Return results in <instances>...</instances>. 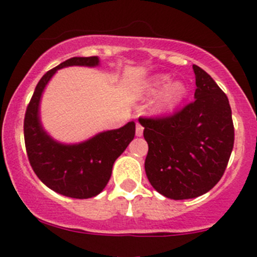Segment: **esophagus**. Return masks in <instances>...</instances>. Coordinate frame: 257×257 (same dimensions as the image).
<instances>
[{
	"label": "esophagus",
	"instance_id": "1",
	"mask_svg": "<svg viewBox=\"0 0 257 257\" xmlns=\"http://www.w3.org/2000/svg\"><path fill=\"white\" fill-rule=\"evenodd\" d=\"M143 131H144L143 126H142L139 123H137V129H136L137 137H142V136H143Z\"/></svg>",
	"mask_w": 257,
	"mask_h": 257
}]
</instances>
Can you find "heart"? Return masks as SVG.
I'll return each instance as SVG.
<instances>
[{
	"label": "heart",
	"mask_w": 257,
	"mask_h": 257,
	"mask_svg": "<svg viewBox=\"0 0 257 257\" xmlns=\"http://www.w3.org/2000/svg\"><path fill=\"white\" fill-rule=\"evenodd\" d=\"M158 99V110H172L183 100L186 94V87L181 82H174L170 84V77L168 74H160L154 77L147 85V90L149 93H158L164 89Z\"/></svg>",
	"instance_id": "heart-1"
}]
</instances>
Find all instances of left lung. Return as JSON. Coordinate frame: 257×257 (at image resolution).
<instances>
[{"label": "left lung", "mask_w": 257, "mask_h": 257, "mask_svg": "<svg viewBox=\"0 0 257 257\" xmlns=\"http://www.w3.org/2000/svg\"><path fill=\"white\" fill-rule=\"evenodd\" d=\"M193 102L170 115L141 116L148 154L145 173L153 188L174 200L211 190L224 175L234 148L229 99L215 80L193 64Z\"/></svg>", "instance_id": "obj_1"}]
</instances>
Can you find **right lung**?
Here are the masks:
<instances>
[{"instance_id":"right-lung-1","label":"right lung","mask_w":257,"mask_h":257,"mask_svg":"<svg viewBox=\"0 0 257 257\" xmlns=\"http://www.w3.org/2000/svg\"><path fill=\"white\" fill-rule=\"evenodd\" d=\"M98 57H73L48 71L41 78L25 114V144L28 160L40 180L64 196L88 199L98 195L109 181L116 158L136 136V123L103 132L80 144L54 142L42 129L38 116L41 95L57 69L68 66H98Z\"/></svg>"}]
</instances>
